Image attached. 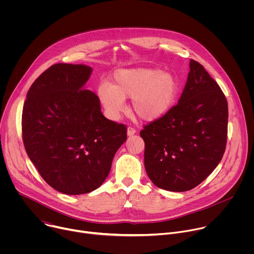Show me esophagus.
<instances>
[{
	"mask_svg": "<svg viewBox=\"0 0 254 254\" xmlns=\"http://www.w3.org/2000/svg\"><path fill=\"white\" fill-rule=\"evenodd\" d=\"M135 132H136V130H135L133 127H127V135H128V136L134 134Z\"/></svg>",
	"mask_w": 254,
	"mask_h": 254,
	"instance_id": "esophagus-1",
	"label": "esophagus"
}]
</instances>
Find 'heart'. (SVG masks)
I'll return each instance as SVG.
<instances>
[{"mask_svg": "<svg viewBox=\"0 0 254 254\" xmlns=\"http://www.w3.org/2000/svg\"><path fill=\"white\" fill-rule=\"evenodd\" d=\"M177 78L157 68H135L117 71L112 83L99 84L97 93L111 118L117 119L131 98L133 113L142 121H155L173 106L178 93Z\"/></svg>", "mask_w": 254, "mask_h": 254, "instance_id": "heart-1", "label": "heart"}]
</instances>
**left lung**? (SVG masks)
<instances>
[{"mask_svg": "<svg viewBox=\"0 0 254 254\" xmlns=\"http://www.w3.org/2000/svg\"><path fill=\"white\" fill-rule=\"evenodd\" d=\"M228 104L203 65L191 59L178 104L144 126V168L152 182L172 192L189 191L214 171L226 148Z\"/></svg>", "mask_w": 254, "mask_h": 254, "instance_id": "8db88e82", "label": "left lung"}]
</instances>
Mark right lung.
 <instances>
[{
    "instance_id": "add662e5",
    "label": "right lung",
    "mask_w": 254,
    "mask_h": 254,
    "mask_svg": "<svg viewBox=\"0 0 254 254\" xmlns=\"http://www.w3.org/2000/svg\"><path fill=\"white\" fill-rule=\"evenodd\" d=\"M91 67L54 64L31 85L22 114L25 150L56 191L80 195L110 174L127 127L103 117L98 96L83 89Z\"/></svg>"
}]
</instances>
